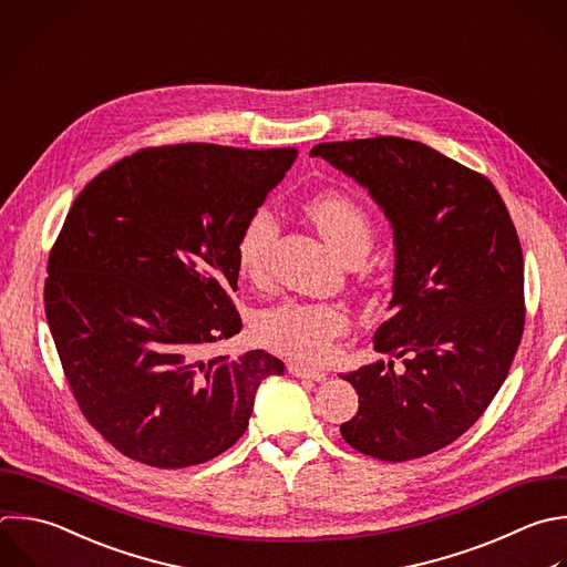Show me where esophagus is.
Returning <instances> with one entry per match:
<instances>
[{"label":"esophagus","mask_w":567,"mask_h":567,"mask_svg":"<svg viewBox=\"0 0 567 567\" xmlns=\"http://www.w3.org/2000/svg\"><path fill=\"white\" fill-rule=\"evenodd\" d=\"M288 372L292 377L312 379V381H326V377H328L323 370H312V368H306V365H299V363H288Z\"/></svg>","instance_id":"34e87169"}]
</instances>
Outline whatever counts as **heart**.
I'll return each instance as SVG.
<instances>
[{
    "label": "heart",
    "instance_id": "1",
    "mask_svg": "<svg viewBox=\"0 0 567 567\" xmlns=\"http://www.w3.org/2000/svg\"><path fill=\"white\" fill-rule=\"evenodd\" d=\"M306 215L346 261L363 259L374 239L370 215L352 197L326 190L306 202ZM281 233L277 213L261 204L244 221L237 235V266L255 284L268 279L270 255ZM350 319L341 306L284 301L255 317L257 339L295 361L323 363L332 357L337 341L348 332Z\"/></svg>",
    "mask_w": 567,
    "mask_h": 567
}]
</instances>
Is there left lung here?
I'll return each mask as SVG.
<instances>
[{"instance_id":"8db88e82","label":"left lung","mask_w":567,"mask_h":567,"mask_svg":"<svg viewBox=\"0 0 567 567\" xmlns=\"http://www.w3.org/2000/svg\"><path fill=\"white\" fill-rule=\"evenodd\" d=\"M370 190L394 228V315L374 350L403 359L348 372L359 394L341 436L399 463L456 441L503 385L525 326L523 252L492 182L403 137L310 151Z\"/></svg>"}]
</instances>
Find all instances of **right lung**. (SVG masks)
<instances>
[{"mask_svg":"<svg viewBox=\"0 0 567 567\" xmlns=\"http://www.w3.org/2000/svg\"><path fill=\"white\" fill-rule=\"evenodd\" d=\"M297 148L151 146L78 195L49 255L47 319L86 421L124 456L206 463L246 432L284 363L206 350L241 330L237 235Z\"/></svg>","mask_w":567,"mask_h":567,"instance_id":"add662e5","label":"right lung"}]
</instances>
